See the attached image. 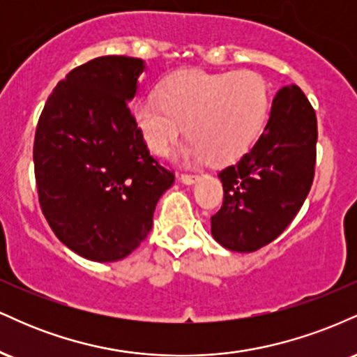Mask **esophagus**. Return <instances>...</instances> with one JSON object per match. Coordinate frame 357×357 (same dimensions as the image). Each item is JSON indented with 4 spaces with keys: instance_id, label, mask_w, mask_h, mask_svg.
Masks as SVG:
<instances>
[{
    "instance_id": "1",
    "label": "esophagus",
    "mask_w": 357,
    "mask_h": 357,
    "mask_svg": "<svg viewBox=\"0 0 357 357\" xmlns=\"http://www.w3.org/2000/svg\"><path fill=\"white\" fill-rule=\"evenodd\" d=\"M179 179H181L184 184H192V183L198 181L199 176L198 174H186V173H184V174H181V178H179Z\"/></svg>"
}]
</instances>
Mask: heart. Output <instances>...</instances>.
<instances>
[{
    "label": "heart",
    "instance_id": "heart-1",
    "mask_svg": "<svg viewBox=\"0 0 357 357\" xmlns=\"http://www.w3.org/2000/svg\"><path fill=\"white\" fill-rule=\"evenodd\" d=\"M268 89L255 72L210 73L184 70L169 77L161 90L134 104L132 114L144 142L165 155L186 124L191 139L183 155L191 161L227 162L253 144L268 110Z\"/></svg>",
    "mask_w": 357,
    "mask_h": 357
}]
</instances>
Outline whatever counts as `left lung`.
<instances>
[{"label":"left lung","mask_w":357,"mask_h":357,"mask_svg":"<svg viewBox=\"0 0 357 357\" xmlns=\"http://www.w3.org/2000/svg\"><path fill=\"white\" fill-rule=\"evenodd\" d=\"M317 117L297 85L277 92L265 130L238 162L221 169L223 204L211 216L215 240L255 252L296 218L315 173Z\"/></svg>","instance_id":"obj_1"}]
</instances>
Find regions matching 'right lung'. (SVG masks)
Instances as JSON below:
<instances>
[{
    "label": "right lung",
    "instance_id": "1",
    "mask_svg": "<svg viewBox=\"0 0 357 357\" xmlns=\"http://www.w3.org/2000/svg\"><path fill=\"white\" fill-rule=\"evenodd\" d=\"M144 61L99 56L56 84L33 144L38 202L61 243L93 261L132 253L174 173L149 154L127 102Z\"/></svg>",
    "mask_w": 357,
    "mask_h": 357
}]
</instances>
